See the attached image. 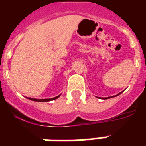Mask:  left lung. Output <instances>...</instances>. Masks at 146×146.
I'll list each match as a JSON object with an SVG mask.
<instances>
[{"mask_svg": "<svg viewBox=\"0 0 146 146\" xmlns=\"http://www.w3.org/2000/svg\"><path fill=\"white\" fill-rule=\"evenodd\" d=\"M121 92H120V93H118L117 96H111V97H108V98H103V99H108V98H113V97H115V96H119L120 94H121Z\"/></svg>", "mask_w": 146, "mask_h": 146, "instance_id": "8db88e82", "label": "left lung"}]
</instances>
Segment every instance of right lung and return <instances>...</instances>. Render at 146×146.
I'll use <instances>...</instances> for the list:
<instances>
[{
    "label": "right lung",
    "mask_w": 146,
    "mask_h": 146,
    "mask_svg": "<svg viewBox=\"0 0 146 146\" xmlns=\"http://www.w3.org/2000/svg\"><path fill=\"white\" fill-rule=\"evenodd\" d=\"M60 96V95L59 96H56L54 98H44V99H37V98H29V97H26L28 99H30L32 101H34V102H50V101H52V100H55L58 98Z\"/></svg>",
    "instance_id": "add662e5"
}]
</instances>
